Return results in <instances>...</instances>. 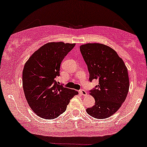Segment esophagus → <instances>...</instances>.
Returning <instances> with one entry per match:
<instances>
[{
  "instance_id": "obj_1",
  "label": "esophagus",
  "mask_w": 147,
  "mask_h": 147,
  "mask_svg": "<svg viewBox=\"0 0 147 147\" xmlns=\"http://www.w3.org/2000/svg\"><path fill=\"white\" fill-rule=\"evenodd\" d=\"M80 93L81 94L82 96L87 95V92H86V90H80Z\"/></svg>"
}]
</instances>
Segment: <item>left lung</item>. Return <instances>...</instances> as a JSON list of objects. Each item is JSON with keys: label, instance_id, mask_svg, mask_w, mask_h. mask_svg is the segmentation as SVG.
Returning <instances> with one entry per match:
<instances>
[{"label": "left lung", "instance_id": "obj_1", "mask_svg": "<svg viewBox=\"0 0 147 147\" xmlns=\"http://www.w3.org/2000/svg\"><path fill=\"white\" fill-rule=\"evenodd\" d=\"M89 71L90 82L99 84L90 90L95 104L86 109L92 117L104 119L114 114L125 101L129 90L128 70L123 60L111 47L100 43L80 46Z\"/></svg>", "mask_w": 147, "mask_h": 147}]
</instances>
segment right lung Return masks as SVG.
Listing matches in <instances>:
<instances>
[{
    "mask_svg": "<svg viewBox=\"0 0 147 147\" xmlns=\"http://www.w3.org/2000/svg\"><path fill=\"white\" fill-rule=\"evenodd\" d=\"M75 44L51 42L37 50L26 62L23 71V86L28 104L39 117L50 120L66 110L76 90L58 84L60 65Z\"/></svg>",
    "mask_w": 147,
    "mask_h": 147,
    "instance_id": "obj_1",
    "label": "right lung"
}]
</instances>
